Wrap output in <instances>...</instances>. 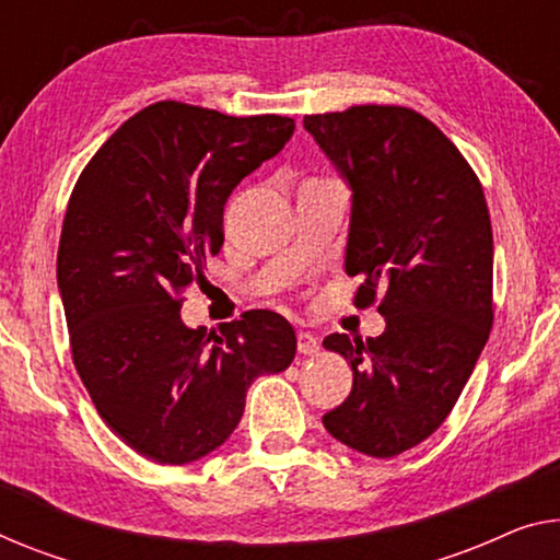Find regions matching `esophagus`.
Wrapping results in <instances>:
<instances>
[{
	"label": "esophagus",
	"mask_w": 560,
	"mask_h": 560,
	"mask_svg": "<svg viewBox=\"0 0 560 560\" xmlns=\"http://www.w3.org/2000/svg\"><path fill=\"white\" fill-rule=\"evenodd\" d=\"M296 349H299V354L314 357L316 352H319V339H316L314 334H308V331H299L296 334Z\"/></svg>",
	"instance_id": "1"
}]
</instances>
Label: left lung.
Wrapping results in <instances>:
<instances>
[{
  "label": "left lung",
  "instance_id": "left-lung-1",
  "mask_svg": "<svg viewBox=\"0 0 560 560\" xmlns=\"http://www.w3.org/2000/svg\"><path fill=\"white\" fill-rule=\"evenodd\" d=\"M304 128L352 188L345 269L380 337L329 334L352 364V392L322 417L370 457L420 445L453 410L493 327V229L478 175L424 115L354 105L306 115Z\"/></svg>",
  "mask_w": 560,
  "mask_h": 560
}]
</instances>
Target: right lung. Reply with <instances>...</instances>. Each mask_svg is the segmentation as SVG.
<instances>
[{"instance_id": "add662e5", "label": "right lung", "mask_w": 560, "mask_h": 560, "mask_svg": "<svg viewBox=\"0 0 560 560\" xmlns=\"http://www.w3.org/2000/svg\"><path fill=\"white\" fill-rule=\"evenodd\" d=\"M294 128L163 100L122 122L74 183L57 252L72 362L107 428L148 460L213 453L252 382L294 360V329L266 308L219 331L180 319V294L223 246L231 190Z\"/></svg>"}]
</instances>
